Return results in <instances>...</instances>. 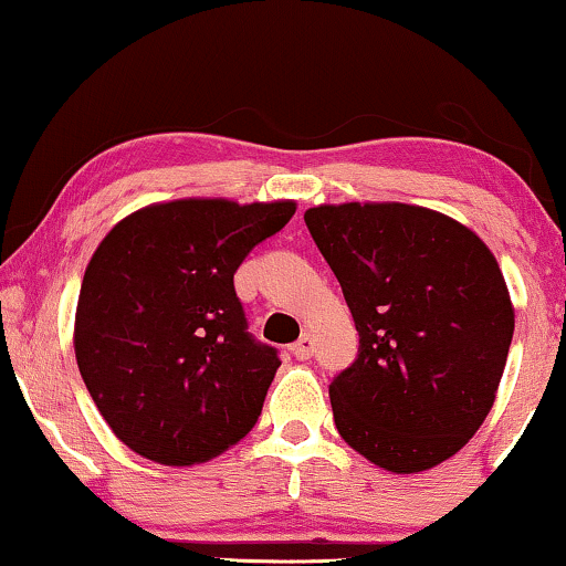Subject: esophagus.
Wrapping results in <instances>:
<instances>
[{
    "label": "esophagus",
    "mask_w": 566,
    "mask_h": 566,
    "mask_svg": "<svg viewBox=\"0 0 566 566\" xmlns=\"http://www.w3.org/2000/svg\"><path fill=\"white\" fill-rule=\"evenodd\" d=\"M293 350V355H296L298 360H308L312 358V353H314V339H312V335H308V332H304V335L298 337V343L291 347Z\"/></svg>",
    "instance_id": "esophagus-1"
}]
</instances>
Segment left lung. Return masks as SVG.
<instances>
[{
    "label": "left lung",
    "mask_w": 566,
    "mask_h": 566,
    "mask_svg": "<svg viewBox=\"0 0 566 566\" xmlns=\"http://www.w3.org/2000/svg\"><path fill=\"white\" fill-rule=\"evenodd\" d=\"M304 221L360 335L329 384L337 432L394 474L438 467L482 428L505 370L515 312L497 260L422 206H316Z\"/></svg>",
    "instance_id": "1"
}]
</instances>
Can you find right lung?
I'll return each instance as SVG.
<instances>
[{
  "label": "right lung",
  "instance_id": "right-lung-1",
  "mask_svg": "<svg viewBox=\"0 0 566 566\" xmlns=\"http://www.w3.org/2000/svg\"><path fill=\"white\" fill-rule=\"evenodd\" d=\"M293 200L182 198L126 216L92 254L76 301V366L115 438L192 467L254 428L281 366L247 332L234 273Z\"/></svg>",
  "mask_w": 566,
  "mask_h": 566
}]
</instances>
